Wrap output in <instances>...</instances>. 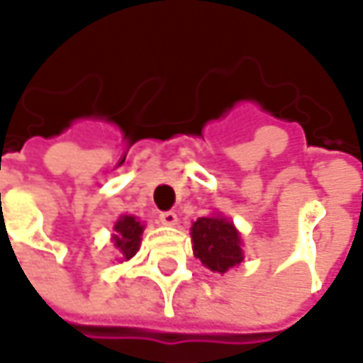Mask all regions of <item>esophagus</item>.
Returning <instances> with one entry per match:
<instances>
[{
  "label": "esophagus",
  "mask_w": 363,
  "mask_h": 363,
  "mask_svg": "<svg viewBox=\"0 0 363 363\" xmlns=\"http://www.w3.org/2000/svg\"><path fill=\"white\" fill-rule=\"evenodd\" d=\"M160 220L163 224H167V226H174V224H177V214L172 212V210L169 212H161Z\"/></svg>",
  "instance_id": "1"
}]
</instances>
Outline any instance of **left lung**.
<instances>
[{
  "mask_svg": "<svg viewBox=\"0 0 363 363\" xmlns=\"http://www.w3.org/2000/svg\"><path fill=\"white\" fill-rule=\"evenodd\" d=\"M194 255L203 267L214 272H226L242 262L240 234L226 218H198L191 226Z\"/></svg>",
  "mask_w": 363,
  "mask_h": 363,
  "instance_id": "1",
  "label": "left lung"
}]
</instances>
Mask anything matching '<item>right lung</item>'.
Returning <instances> with one entry per match:
<instances>
[{
    "label": "right lung",
    "mask_w": 363,
    "mask_h": 363,
    "mask_svg": "<svg viewBox=\"0 0 363 363\" xmlns=\"http://www.w3.org/2000/svg\"><path fill=\"white\" fill-rule=\"evenodd\" d=\"M141 234H143V226L139 220L133 216L119 218V222L115 224V234H113V242L123 252L125 258L135 257V252L139 250L141 244Z\"/></svg>",
    "instance_id": "obj_1"
}]
</instances>
